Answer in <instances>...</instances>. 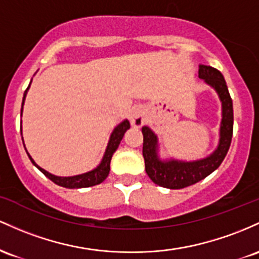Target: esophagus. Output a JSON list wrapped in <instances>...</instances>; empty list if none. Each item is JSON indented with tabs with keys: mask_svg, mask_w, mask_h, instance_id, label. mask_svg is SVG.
Returning a JSON list of instances; mask_svg holds the SVG:
<instances>
[{
	"mask_svg": "<svg viewBox=\"0 0 259 259\" xmlns=\"http://www.w3.org/2000/svg\"><path fill=\"white\" fill-rule=\"evenodd\" d=\"M130 121H131V124H132L133 127H136V128H139V127H142L144 124V111L142 109H133L132 111H131L130 114Z\"/></svg>",
	"mask_w": 259,
	"mask_h": 259,
	"instance_id": "esophagus-1",
	"label": "esophagus"
}]
</instances>
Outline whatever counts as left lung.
Instances as JSON below:
<instances>
[{"label": "left lung", "instance_id": "8db88e82", "mask_svg": "<svg viewBox=\"0 0 259 259\" xmlns=\"http://www.w3.org/2000/svg\"><path fill=\"white\" fill-rule=\"evenodd\" d=\"M199 78L204 79L219 94L223 104V120L218 149L208 158L193 162L160 161L156 155V136L149 127H143V158L145 171L154 184L170 190H180L197 184L220 166L231 144L234 130V110L228 85L223 74L210 66H199Z\"/></svg>", "mask_w": 259, "mask_h": 259}]
</instances>
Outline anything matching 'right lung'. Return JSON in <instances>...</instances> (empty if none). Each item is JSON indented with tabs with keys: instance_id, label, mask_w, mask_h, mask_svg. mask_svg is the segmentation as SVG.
<instances>
[{
	"instance_id": "right-lung-1",
	"label": "right lung",
	"mask_w": 259,
	"mask_h": 259,
	"mask_svg": "<svg viewBox=\"0 0 259 259\" xmlns=\"http://www.w3.org/2000/svg\"><path fill=\"white\" fill-rule=\"evenodd\" d=\"M29 85H30V84H29ZM28 89H29V87L27 88V91H28ZM27 91L24 92V97H23L22 110H23V104H24L25 95H27ZM22 110H20V112H22ZM130 127H131V124L127 120L121 122V123L118 124L117 127H116V128L114 130V132H112L111 137H110L109 145H107V149L105 152V155H104V158H103V161H101V164L99 165L97 168H94L93 171H89V172L83 174V175L72 176V177H59V176L51 175L50 172H48V171H45L44 168L37 166L35 162H34L33 159L30 158V155H29L28 153L27 154H28L29 159L31 160V162H33V164L35 165V166L39 168L40 171H41L44 175H45L46 177H49V179H50L52 182H55L56 185L62 186V187H66V188L91 187V186H95V185L101 184V182H103L104 180L106 179L107 175H109V172H110V161H111L112 154L116 152V149H117L118 145H120V142L122 141V138H123L124 132H126V131L128 130Z\"/></svg>"
}]
</instances>
